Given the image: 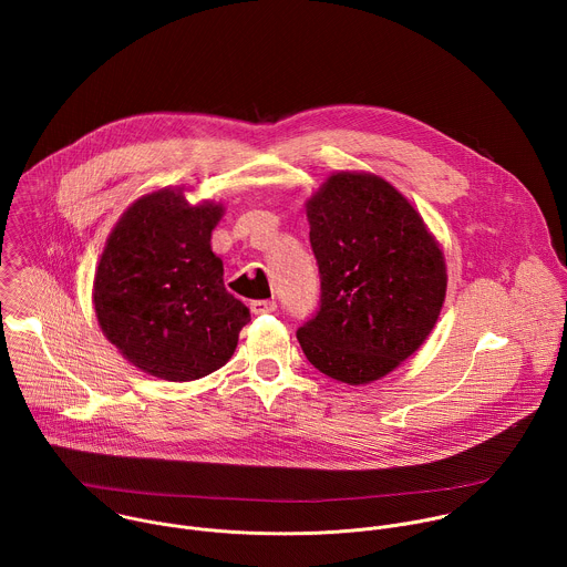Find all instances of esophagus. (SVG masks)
Segmentation results:
<instances>
[{
    "mask_svg": "<svg viewBox=\"0 0 567 567\" xmlns=\"http://www.w3.org/2000/svg\"><path fill=\"white\" fill-rule=\"evenodd\" d=\"M251 311L258 316V313H271L276 311V300H254L251 302Z\"/></svg>",
    "mask_w": 567,
    "mask_h": 567,
    "instance_id": "1",
    "label": "esophagus"
}]
</instances>
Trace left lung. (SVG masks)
Wrapping results in <instances>:
<instances>
[{
    "label": "left lung",
    "instance_id": "left-lung-1",
    "mask_svg": "<svg viewBox=\"0 0 567 567\" xmlns=\"http://www.w3.org/2000/svg\"><path fill=\"white\" fill-rule=\"evenodd\" d=\"M305 210L320 309L298 343L322 374L372 383L435 328L449 280L440 241L417 208L372 173H332Z\"/></svg>",
    "mask_w": 567,
    "mask_h": 567
}]
</instances>
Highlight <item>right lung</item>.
Returning a JSON list of instances; mask_svg holds the SVG:
<instances>
[{
	"label": "right lung",
	"mask_w": 567,
	"mask_h": 567,
	"mask_svg": "<svg viewBox=\"0 0 567 567\" xmlns=\"http://www.w3.org/2000/svg\"><path fill=\"white\" fill-rule=\"evenodd\" d=\"M186 188L138 197L118 217L96 267L92 300L107 341L141 372L193 381L219 370L251 320L224 287L210 249L224 204H190Z\"/></svg>",
	"instance_id": "right-lung-1"
}]
</instances>
